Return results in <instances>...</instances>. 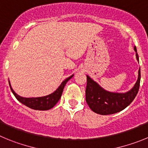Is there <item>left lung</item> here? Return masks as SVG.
<instances>
[{
  "label": "left lung",
  "mask_w": 148,
  "mask_h": 148,
  "mask_svg": "<svg viewBox=\"0 0 148 148\" xmlns=\"http://www.w3.org/2000/svg\"><path fill=\"white\" fill-rule=\"evenodd\" d=\"M136 59L138 56L136 47H134ZM138 79L133 88L126 92H113L104 90L97 82L87 75L86 101L93 112L100 115H110L123 110L130 105L138 92L140 86L141 73L138 70Z\"/></svg>",
  "instance_id": "obj_1"
}]
</instances>
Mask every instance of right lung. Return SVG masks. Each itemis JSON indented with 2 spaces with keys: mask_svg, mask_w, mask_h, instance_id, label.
<instances>
[{
  "mask_svg": "<svg viewBox=\"0 0 148 148\" xmlns=\"http://www.w3.org/2000/svg\"><path fill=\"white\" fill-rule=\"evenodd\" d=\"M73 75H72L71 76L68 77L64 82H62V83L61 84V85L56 89V91H54L53 93L45 95V96H41V97H22V96H20L19 95H18L13 90V89L11 87V84H10V81H9V84H10V89H11L13 95H15V98L21 103H22V104H24L27 107H28V108H31V109L36 110H48L53 108L57 104L58 101H59V99L61 97V95H62L63 90L64 88V86L66 85V82L70 80Z\"/></svg>",
  "mask_w": 148,
  "mask_h": 148,
  "instance_id": "add662e5",
  "label": "right lung"
}]
</instances>
